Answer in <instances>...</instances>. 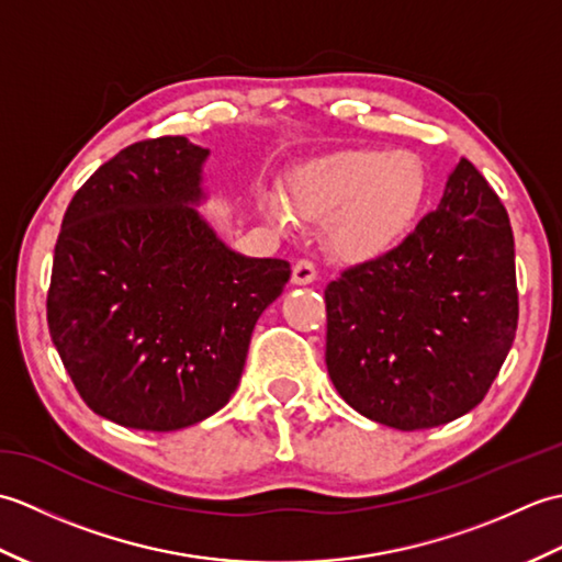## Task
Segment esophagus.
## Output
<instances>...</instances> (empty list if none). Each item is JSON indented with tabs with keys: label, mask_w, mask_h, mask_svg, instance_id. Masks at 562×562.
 Segmentation results:
<instances>
[{
	"label": "esophagus",
	"mask_w": 562,
	"mask_h": 562,
	"mask_svg": "<svg viewBox=\"0 0 562 562\" xmlns=\"http://www.w3.org/2000/svg\"><path fill=\"white\" fill-rule=\"evenodd\" d=\"M318 278V272H316V266L312 260H296L294 262V268H292V282L294 284H312L314 280Z\"/></svg>",
	"instance_id": "34e87169"
}]
</instances>
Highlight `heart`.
Returning a JSON list of instances; mask_svg holds the SVG:
<instances>
[{"label": "heart", "mask_w": 562, "mask_h": 562, "mask_svg": "<svg viewBox=\"0 0 562 562\" xmlns=\"http://www.w3.org/2000/svg\"><path fill=\"white\" fill-rule=\"evenodd\" d=\"M425 169L411 151L352 147L318 154L288 173V200L304 220H326L328 244L342 256L374 254L411 229L425 202ZM266 214L288 212L266 198Z\"/></svg>", "instance_id": "b5f03b06"}]
</instances>
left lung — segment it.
I'll return each mask as SVG.
<instances>
[{"label":"left lung","mask_w":562,"mask_h":562,"mask_svg":"<svg viewBox=\"0 0 562 562\" xmlns=\"http://www.w3.org/2000/svg\"><path fill=\"white\" fill-rule=\"evenodd\" d=\"M326 367L357 413L427 429L479 405L517 333L515 236L469 159L435 212L326 288Z\"/></svg>","instance_id":"left-lung-1"}]
</instances>
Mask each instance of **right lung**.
<instances>
[{"label":"right lung","instance_id":"right-lung-1","mask_svg":"<svg viewBox=\"0 0 562 562\" xmlns=\"http://www.w3.org/2000/svg\"><path fill=\"white\" fill-rule=\"evenodd\" d=\"M210 149L135 142L83 183L59 229L47 328L89 408L173 432L229 403L290 262L226 246L195 210Z\"/></svg>","mask_w":562,"mask_h":562}]
</instances>
